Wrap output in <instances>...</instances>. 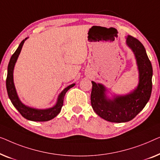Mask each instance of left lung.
Returning <instances> with one entry per match:
<instances>
[{"label": "left lung", "instance_id": "left-lung-1", "mask_svg": "<svg viewBox=\"0 0 160 160\" xmlns=\"http://www.w3.org/2000/svg\"><path fill=\"white\" fill-rule=\"evenodd\" d=\"M126 45L131 49L138 71L136 88L125 95L107 93V88L102 83L92 82L91 102L98 116L112 122H125L131 120L142 110L149 100L152 89L153 69L143 44L130 35L126 37Z\"/></svg>", "mask_w": 160, "mask_h": 160}]
</instances>
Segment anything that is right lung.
<instances>
[{
  "mask_svg": "<svg viewBox=\"0 0 160 160\" xmlns=\"http://www.w3.org/2000/svg\"><path fill=\"white\" fill-rule=\"evenodd\" d=\"M28 38L22 40L21 43L19 44L14 53L12 56L10 58L9 63L8 65V72H7V78H6V89H7L8 96L9 97L12 104L17 109L22 117L26 118L27 120L35 121V122H46V121L51 120L56 118L59 112H61L62 107L64 103V98L66 93L68 90L71 88L75 86V83L71 84L69 86L63 90V91L58 96L57 102L55 105L52 107L47 108V109H37V108H33L29 106H27L22 103L18 96L17 90H16L14 82H13V69L18 57L21 52L22 46H23L24 42Z\"/></svg>",
  "mask_w": 160,
  "mask_h": 160,
  "instance_id": "right-lung-1",
  "label": "right lung"
}]
</instances>
